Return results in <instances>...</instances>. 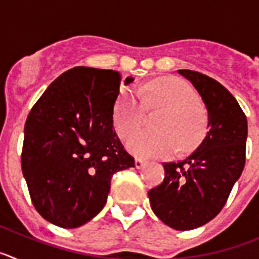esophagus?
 Wrapping results in <instances>:
<instances>
[{
	"label": "esophagus",
	"mask_w": 259,
	"mask_h": 259,
	"mask_svg": "<svg viewBox=\"0 0 259 259\" xmlns=\"http://www.w3.org/2000/svg\"><path fill=\"white\" fill-rule=\"evenodd\" d=\"M145 163H146V161L140 159V158H136V159H135V167H136V168H141V167H143Z\"/></svg>",
	"instance_id": "1"
}]
</instances>
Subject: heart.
<instances>
[{
  "label": "heart",
  "mask_w": 259,
  "mask_h": 259,
  "mask_svg": "<svg viewBox=\"0 0 259 259\" xmlns=\"http://www.w3.org/2000/svg\"><path fill=\"white\" fill-rule=\"evenodd\" d=\"M146 109H163L157 131H140L127 140V148L141 158L168 157L178 149H192L200 141L206 115L198 104L196 89L179 77L153 80L140 88H124L114 111V124L122 137L140 128Z\"/></svg>",
  "instance_id": "heart-1"
}]
</instances>
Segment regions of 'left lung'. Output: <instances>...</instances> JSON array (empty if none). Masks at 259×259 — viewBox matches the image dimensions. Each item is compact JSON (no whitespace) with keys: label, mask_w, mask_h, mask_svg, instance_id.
<instances>
[{"label":"left lung","mask_w":259,"mask_h":259,"mask_svg":"<svg viewBox=\"0 0 259 259\" xmlns=\"http://www.w3.org/2000/svg\"><path fill=\"white\" fill-rule=\"evenodd\" d=\"M179 74L193 84L206 106V136L185 159L163 163V182L148 196L164 224L188 231L223 209L245 166L248 122L236 98L217 80L192 70Z\"/></svg>","instance_id":"1"}]
</instances>
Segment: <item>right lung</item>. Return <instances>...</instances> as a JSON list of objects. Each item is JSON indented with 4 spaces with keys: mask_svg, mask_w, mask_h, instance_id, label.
<instances>
[{
    "mask_svg": "<svg viewBox=\"0 0 259 259\" xmlns=\"http://www.w3.org/2000/svg\"><path fill=\"white\" fill-rule=\"evenodd\" d=\"M122 77L113 70L74 67L42 93L24 125L22 171L38 214L77 228L104 209L111 178L135 167L114 131ZM128 76L124 85L131 84Z\"/></svg>",
    "mask_w": 259,
    "mask_h": 259,
    "instance_id": "obj_1",
    "label": "right lung"
}]
</instances>
